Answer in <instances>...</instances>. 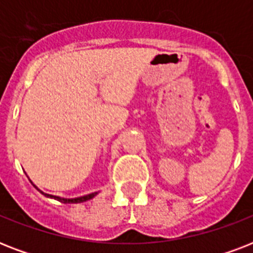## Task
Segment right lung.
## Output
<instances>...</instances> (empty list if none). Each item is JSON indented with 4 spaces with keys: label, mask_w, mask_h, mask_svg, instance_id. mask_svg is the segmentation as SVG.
<instances>
[{
    "label": "right lung",
    "mask_w": 253,
    "mask_h": 253,
    "mask_svg": "<svg viewBox=\"0 0 253 253\" xmlns=\"http://www.w3.org/2000/svg\"><path fill=\"white\" fill-rule=\"evenodd\" d=\"M34 186H35V185H34ZM35 188H37V186H35ZM43 194L47 197H52V196H49V194H45V193H43ZM95 194H97V193H91V194H87V196H84V197H79V198H73V200H65V198H60V197H55V196H53L52 198H55V200H57V201H60V202H63V204H80V202H84V201H87V200H90V198H93Z\"/></svg>",
    "instance_id": "right-lung-1"
}]
</instances>
